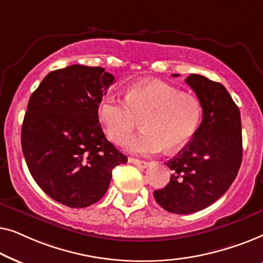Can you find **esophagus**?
I'll list each match as a JSON object with an SVG mask.
<instances>
[{
    "instance_id": "obj_1",
    "label": "esophagus",
    "mask_w": 263,
    "mask_h": 263,
    "mask_svg": "<svg viewBox=\"0 0 263 263\" xmlns=\"http://www.w3.org/2000/svg\"><path fill=\"white\" fill-rule=\"evenodd\" d=\"M128 161H129V163H132V164L136 165V166L141 167V168H146V167L148 166V165H149L148 161L139 160V159H135V158H132V157H130V158H128Z\"/></svg>"
}]
</instances>
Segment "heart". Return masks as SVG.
Masks as SVG:
<instances>
[{
	"label": "heart",
	"instance_id": "1",
	"mask_svg": "<svg viewBox=\"0 0 263 263\" xmlns=\"http://www.w3.org/2000/svg\"><path fill=\"white\" fill-rule=\"evenodd\" d=\"M98 120L111 141L122 145L142 120L143 133L128 143L136 154H152L161 149L177 152L188 145L199 128L202 106L195 96L182 93L174 86L149 80L130 87L125 102L107 95L97 106Z\"/></svg>",
	"mask_w": 263,
	"mask_h": 263
}]
</instances>
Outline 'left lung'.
<instances>
[{
    "label": "left lung",
    "mask_w": 263,
    "mask_h": 263,
    "mask_svg": "<svg viewBox=\"0 0 263 263\" xmlns=\"http://www.w3.org/2000/svg\"><path fill=\"white\" fill-rule=\"evenodd\" d=\"M178 77V74H172ZM202 106L195 135L166 163L170 182L153 193L165 211L195 213L224 195L242 163V123L238 106L224 86L199 74L185 79Z\"/></svg>",
    "instance_id": "8db88e82"
}]
</instances>
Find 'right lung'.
<instances>
[{
  "mask_svg": "<svg viewBox=\"0 0 263 263\" xmlns=\"http://www.w3.org/2000/svg\"><path fill=\"white\" fill-rule=\"evenodd\" d=\"M114 82L102 67L74 64L49 73L28 100L21 129L25 160L43 192L64 206L99 201L112 168L128 160L107 141L97 115Z\"/></svg>",
  "mask_w": 263,
  "mask_h": 263,
  "instance_id": "add662e5",
  "label": "right lung"
}]
</instances>
